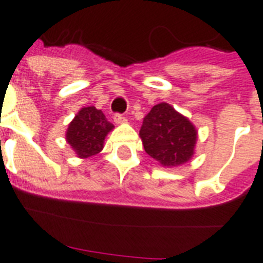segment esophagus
<instances>
[{"instance_id":"1","label":"esophagus","mask_w":263,"mask_h":263,"mask_svg":"<svg viewBox=\"0 0 263 263\" xmlns=\"http://www.w3.org/2000/svg\"><path fill=\"white\" fill-rule=\"evenodd\" d=\"M115 123L116 124H124L127 123V119L121 115H115Z\"/></svg>"}]
</instances>
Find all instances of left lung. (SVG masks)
<instances>
[{
    "mask_svg": "<svg viewBox=\"0 0 263 263\" xmlns=\"http://www.w3.org/2000/svg\"><path fill=\"white\" fill-rule=\"evenodd\" d=\"M139 135L144 152L164 168L187 164L195 154V125L166 102L152 107L143 119Z\"/></svg>",
    "mask_w": 263,
    "mask_h": 263,
    "instance_id": "8db88e82",
    "label": "left lung"
}]
</instances>
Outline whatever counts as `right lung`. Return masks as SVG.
Wrapping results in <instances>:
<instances>
[{
  "mask_svg": "<svg viewBox=\"0 0 263 263\" xmlns=\"http://www.w3.org/2000/svg\"><path fill=\"white\" fill-rule=\"evenodd\" d=\"M115 128L95 106L82 107L73 117L65 132V140L79 158L90 157L102 152L105 138Z\"/></svg>",
  "mask_w": 263,
  "mask_h": 263,
  "instance_id": "right-lung-1",
  "label": "right lung"
}]
</instances>
